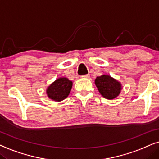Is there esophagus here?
I'll return each instance as SVG.
<instances>
[{
    "mask_svg": "<svg viewBox=\"0 0 159 159\" xmlns=\"http://www.w3.org/2000/svg\"><path fill=\"white\" fill-rule=\"evenodd\" d=\"M81 77H82V78H88L90 77V75H89V74H86V75H82Z\"/></svg>",
    "mask_w": 159,
    "mask_h": 159,
    "instance_id": "34e87169",
    "label": "esophagus"
}]
</instances>
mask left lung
Instances as JSON below:
<instances>
[{"mask_svg":"<svg viewBox=\"0 0 159 159\" xmlns=\"http://www.w3.org/2000/svg\"><path fill=\"white\" fill-rule=\"evenodd\" d=\"M94 82L102 96L107 99H113L117 97L122 89L120 82L107 75L98 76Z\"/></svg>","mask_w":159,"mask_h":159,"instance_id":"left-lung-1","label":"left lung"}]
</instances>
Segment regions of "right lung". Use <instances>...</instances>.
Returning a JSON list of instances; mask_svg holds the SVG:
<instances>
[{"label": "right lung", "mask_w": 159, "mask_h": 159, "mask_svg": "<svg viewBox=\"0 0 159 159\" xmlns=\"http://www.w3.org/2000/svg\"><path fill=\"white\" fill-rule=\"evenodd\" d=\"M73 82L68 78L63 77L57 78L48 86L46 94L48 98L56 102H60L65 99L70 92Z\"/></svg>", "instance_id": "1"}]
</instances>
